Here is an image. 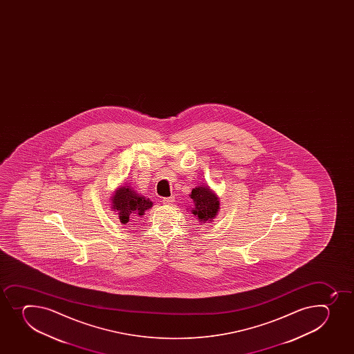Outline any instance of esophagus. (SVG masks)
Listing matches in <instances>:
<instances>
[{
    "instance_id": "34e87169",
    "label": "esophagus",
    "mask_w": 354,
    "mask_h": 354,
    "mask_svg": "<svg viewBox=\"0 0 354 354\" xmlns=\"http://www.w3.org/2000/svg\"><path fill=\"white\" fill-rule=\"evenodd\" d=\"M173 202H174V197L173 196L164 197V198H162V203L164 204H171Z\"/></svg>"
}]
</instances>
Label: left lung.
<instances>
[{
  "label": "left lung",
  "instance_id": "8db88e82",
  "mask_svg": "<svg viewBox=\"0 0 354 354\" xmlns=\"http://www.w3.org/2000/svg\"><path fill=\"white\" fill-rule=\"evenodd\" d=\"M190 198H193L195 203L193 214L201 223L211 221L216 217L219 209V201L207 187H196L192 190Z\"/></svg>",
  "mask_w": 354,
  "mask_h": 354
}]
</instances>
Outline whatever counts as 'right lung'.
<instances>
[{
  "label": "right lung",
  "instance_id": "obj_1",
  "mask_svg": "<svg viewBox=\"0 0 354 354\" xmlns=\"http://www.w3.org/2000/svg\"><path fill=\"white\" fill-rule=\"evenodd\" d=\"M113 209L119 214L120 221L127 224L129 218L143 216L144 211L152 207V202L144 196H140L130 187H121L112 197Z\"/></svg>",
  "mask_w": 354,
  "mask_h": 354
}]
</instances>
